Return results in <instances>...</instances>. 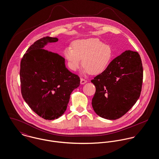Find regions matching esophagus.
Masks as SVG:
<instances>
[{"label": "esophagus", "instance_id": "1", "mask_svg": "<svg viewBox=\"0 0 159 159\" xmlns=\"http://www.w3.org/2000/svg\"><path fill=\"white\" fill-rule=\"evenodd\" d=\"M87 82V80L86 79H85L84 78H81L80 79V84H85Z\"/></svg>", "mask_w": 159, "mask_h": 159}]
</instances>
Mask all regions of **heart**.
I'll return each instance as SVG.
<instances>
[{
	"label": "heart",
	"mask_w": 159,
	"mask_h": 159,
	"mask_svg": "<svg viewBox=\"0 0 159 159\" xmlns=\"http://www.w3.org/2000/svg\"><path fill=\"white\" fill-rule=\"evenodd\" d=\"M72 47L67 48L64 51L69 66L72 70H76L82 59L85 73L97 74L104 71L113 55L110 46L97 38L76 40Z\"/></svg>",
	"instance_id": "b5f03b06"
}]
</instances>
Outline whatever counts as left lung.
Here are the masks:
<instances>
[{
	"label": "left lung",
	"instance_id": "8db88e82",
	"mask_svg": "<svg viewBox=\"0 0 159 159\" xmlns=\"http://www.w3.org/2000/svg\"><path fill=\"white\" fill-rule=\"evenodd\" d=\"M143 70L137 52L125 51L91 82L96 92L92 106L99 116L111 120L122 117L141 94Z\"/></svg>",
	"mask_w": 159,
	"mask_h": 159
}]
</instances>
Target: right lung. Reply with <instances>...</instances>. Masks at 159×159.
<instances>
[{"mask_svg":"<svg viewBox=\"0 0 159 159\" xmlns=\"http://www.w3.org/2000/svg\"><path fill=\"white\" fill-rule=\"evenodd\" d=\"M57 38L43 37L32 44L20 65L21 94L30 108L40 117L55 120L66 110L72 91L80 85V77L65 67V58L44 49Z\"/></svg>","mask_w":159,"mask_h":159,"instance_id":"right-lung-1","label":"right lung"}]
</instances>
